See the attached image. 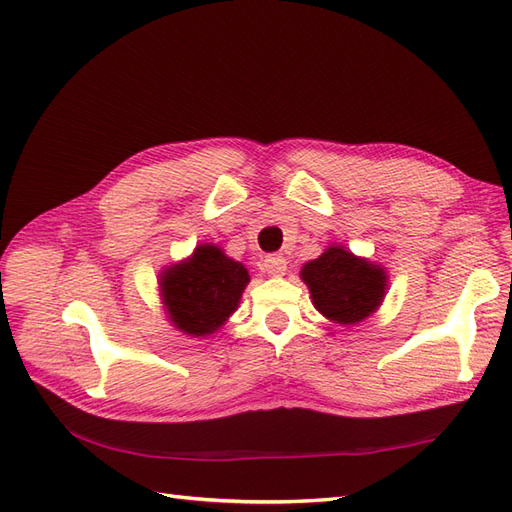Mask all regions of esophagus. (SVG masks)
I'll list each match as a JSON object with an SVG mask.
<instances>
[{
    "label": "esophagus",
    "mask_w": 512,
    "mask_h": 512,
    "mask_svg": "<svg viewBox=\"0 0 512 512\" xmlns=\"http://www.w3.org/2000/svg\"><path fill=\"white\" fill-rule=\"evenodd\" d=\"M286 265H288V260L282 254H269L265 258V271L269 275H275V277L284 275L286 273Z\"/></svg>",
    "instance_id": "esophagus-1"
}]
</instances>
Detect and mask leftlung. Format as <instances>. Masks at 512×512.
Masks as SVG:
<instances>
[{
	"mask_svg": "<svg viewBox=\"0 0 512 512\" xmlns=\"http://www.w3.org/2000/svg\"><path fill=\"white\" fill-rule=\"evenodd\" d=\"M320 314L339 324H356L374 314L386 288V275L371 262L329 247L301 271Z\"/></svg>",
	"mask_w": 512,
	"mask_h": 512,
	"instance_id": "1",
	"label": "left lung"
}]
</instances>
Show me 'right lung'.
Returning a JSON list of instances; mask_svg holds the SVG:
<instances>
[{"instance_id": "right-lung-1", "label": "right lung", "mask_w": 512, "mask_h": 512, "mask_svg": "<svg viewBox=\"0 0 512 512\" xmlns=\"http://www.w3.org/2000/svg\"><path fill=\"white\" fill-rule=\"evenodd\" d=\"M250 275L220 247L200 245L188 262L162 275V294L175 327L190 335L218 331L235 312Z\"/></svg>"}]
</instances>
